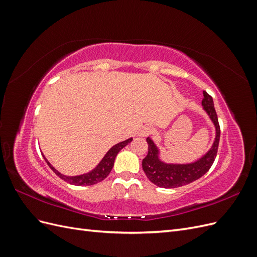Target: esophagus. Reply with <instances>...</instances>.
Listing matches in <instances>:
<instances>
[{"instance_id":"obj_1","label":"esophagus","mask_w":257,"mask_h":257,"mask_svg":"<svg viewBox=\"0 0 257 257\" xmlns=\"http://www.w3.org/2000/svg\"><path fill=\"white\" fill-rule=\"evenodd\" d=\"M152 132H153V128H152L151 126H149V125H145V126H143L141 130H139V133H138V135L141 136V137H147V136L151 135V134H152Z\"/></svg>"}]
</instances>
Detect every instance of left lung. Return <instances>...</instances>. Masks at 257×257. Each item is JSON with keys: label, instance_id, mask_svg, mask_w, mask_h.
<instances>
[{"label": "left lung", "instance_id": "1", "mask_svg": "<svg viewBox=\"0 0 257 257\" xmlns=\"http://www.w3.org/2000/svg\"><path fill=\"white\" fill-rule=\"evenodd\" d=\"M201 105L208 114L215 127V138L211 148L206 154L193 163L188 164H174V163H165L160 159V150L158 146L150 137L147 138L148 154L143 160V169L149 180L164 189H175L183 186L203 177L210 167L212 166L216 157L217 147L220 142V125L217 121V115L214 109L213 99L206 91Z\"/></svg>", "mask_w": 257, "mask_h": 257}]
</instances>
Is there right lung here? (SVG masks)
Segmentation results:
<instances>
[{
	"label": "right lung",
	"mask_w": 257,
	"mask_h": 257,
	"mask_svg": "<svg viewBox=\"0 0 257 257\" xmlns=\"http://www.w3.org/2000/svg\"><path fill=\"white\" fill-rule=\"evenodd\" d=\"M132 141H133V138H128V139H126V141L121 142L119 144L114 145L113 147H111L94 169H92L91 172H89L87 174L79 175V176H72L71 177V176L62 175L50 164L48 160L44 157V154H43V157H44L46 163L48 164V166L53 170V173L57 176H59L62 180H64L73 185H78V186L93 185V184H96L100 181H103L104 179L110 174L111 169L113 167V163H114V159L116 157V154H118L123 149V148L126 145H128Z\"/></svg>",
	"instance_id": "obj_1"
}]
</instances>
